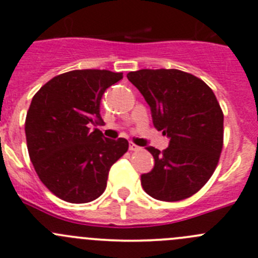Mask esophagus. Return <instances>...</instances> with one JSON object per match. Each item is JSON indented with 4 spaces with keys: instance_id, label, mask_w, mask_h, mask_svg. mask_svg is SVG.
<instances>
[{
    "instance_id": "34e87169",
    "label": "esophagus",
    "mask_w": 258,
    "mask_h": 258,
    "mask_svg": "<svg viewBox=\"0 0 258 258\" xmlns=\"http://www.w3.org/2000/svg\"><path fill=\"white\" fill-rule=\"evenodd\" d=\"M140 146H137V145H135L134 143H130V150L131 151H137V150H140Z\"/></svg>"
}]
</instances>
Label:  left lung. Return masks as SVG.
<instances>
[{
	"instance_id": "obj_1",
	"label": "left lung",
	"mask_w": 258,
	"mask_h": 258,
	"mask_svg": "<svg viewBox=\"0 0 258 258\" xmlns=\"http://www.w3.org/2000/svg\"><path fill=\"white\" fill-rule=\"evenodd\" d=\"M150 105L153 123L170 139L165 150L149 146L155 164L141 175L146 194L160 201H180L199 192L219 163L224 114L214 91L180 70H139L127 74Z\"/></svg>"
}]
</instances>
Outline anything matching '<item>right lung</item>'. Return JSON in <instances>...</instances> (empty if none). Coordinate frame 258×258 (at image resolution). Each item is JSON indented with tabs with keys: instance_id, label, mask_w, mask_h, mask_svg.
Listing matches in <instances>:
<instances>
[{
	"instance_id": "1",
	"label": "right lung",
	"mask_w": 258,
	"mask_h": 258,
	"mask_svg": "<svg viewBox=\"0 0 258 258\" xmlns=\"http://www.w3.org/2000/svg\"><path fill=\"white\" fill-rule=\"evenodd\" d=\"M123 78L108 70H74L39 89L26 113L29 156L43 184L61 200L85 204L107 187L110 167L128 150L126 139L110 140L99 128L100 100Z\"/></svg>"
}]
</instances>
